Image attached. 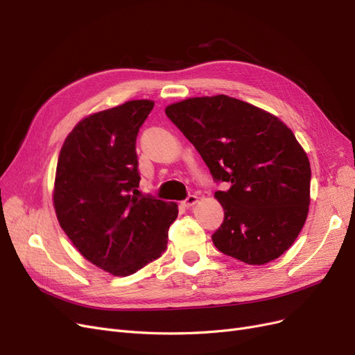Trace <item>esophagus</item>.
<instances>
[{"label": "esophagus", "instance_id": "34e87169", "mask_svg": "<svg viewBox=\"0 0 355 355\" xmlns=\"http://www.w3.org/2000/svg\"><path fill=\"white\" fill-rule=\"evenodd\" d=\"M197 201H198V197L196 194H189L184 201H182V206H184V207H191V206H194Z\"/></svg>", "mask_w": 355, "mask_h": 355}]
</instances>
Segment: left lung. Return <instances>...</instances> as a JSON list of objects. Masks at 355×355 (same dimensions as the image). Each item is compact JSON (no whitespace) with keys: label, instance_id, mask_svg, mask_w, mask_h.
Wrapping results in <instances>:
<instances>
[{"label":"left lung","instance_id":"obj_1","mask_svg":"<svg viewBox=\"0 0 355 355\" xmlns=\"http://www.w3.org/2000/svg\"><path fill=\"white\" fill-rule=\"evenodd\" d=\"M166 115L196 146L225 210L211 235L223 254L249 265L282 256L302 230L309 206V161L290 128L261 108L218 94L170 105Z\"/></svg>","mask_w":355,"mask_h":355}]
</instances>
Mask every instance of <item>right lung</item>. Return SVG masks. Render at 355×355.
I'll return each instance as SVG.
<instances>
[{
  "label": "right lung",
  "mask_w": 355,
  "mask_h": 355,
  "mask_svg": "<svg viewBox=\"0 0 355 355\" xmlns=\"http://www.w3.org/2000/svg\"><path fill=\"white\" fill-rule=\"evenodd\" d=\"M153 101H130L84 118L68 135L56 168L55 210L85 259L125 277L167 249L178 204L136 197V137Z\"/></svg>",
  "instance_id": "right-lung-1"
}]
</instances>
